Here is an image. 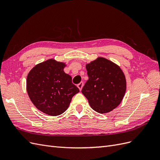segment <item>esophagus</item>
<instances>
[{"mask_svg": "<svg viewBox=\"0 0 160 160\" xmlns=\"http://www.w3.org/2000/svg\"><path fill=\"white\" fill-rule=\"evenodd\" d=\"M83 82H81V83H79L78 85H77V88H79V89L80 91H81L82 88H83Z\"/></svg>", "mask_w": 160, "mask_h": 160, "instance_id": "obj_1", "label": "esophagus"}]
</instances>
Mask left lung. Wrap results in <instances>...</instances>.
<instances>
[{
  "mask_svg": "<svg viewBox=\"0 0 160 160\" xmlns=\"http://www.w3.org/2000/svg\"><path fill=\"white\" fill-rule=\"evenodd\" d=\"M89 79L82 89L91 108L99 113H109L122 102L126 79L119 66L104 57L86 64Z\"/></svg>",
  "mask_w": 160,
  "mask_h": 160,
  "instance_id": "obj_1",
  "label": "left lung"
}]
</instances>
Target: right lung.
I'll list each match as a JSON object with an SVG mask.
<instances>
[{"label":"right lung","mask_w":160,"mask_h":160,"mask_svg":"<svg viewBox=\"0 0 160 160\" xmlns=\"http://www.w3.org/2000/svg\"><path fill=\"white\" fill-rule=\"evenodd\" d=\"M65 62L53 59L36 65L27 78V91L34 105L42 113L57 116L69 108L72 98L79 89L65 73Z\"/></svg>","instance_id":"1"}]
</instances>
